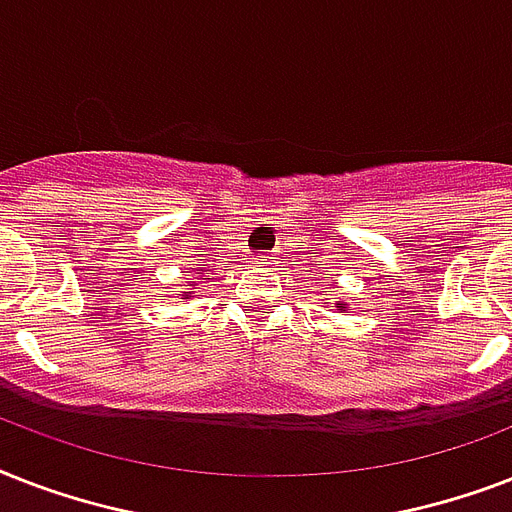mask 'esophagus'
<instances>
[{"label": "esophagus", "instance_id": "1", "mask_svg": "<svg viewBox=\"0 0 512 512\" xmlns=\"http://www.w3.org/2000/svg\"><path fill=\"white\" fill-rule=\"evenodd\" d=\"M255 263L265 265V268H271V265H276V257H273L271 252H260V255H255Z\"/></svg>", "mask_w": 512, "mask_h": 512}]
</instances>
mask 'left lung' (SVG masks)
I'll list each match as a JSON object with an SVG mask.
<instances>
[{"label":"left lung","mask_w":512,"mask_h":512,"mask_svg":"<svg viewBox=\"0 0 512 512\" xmlns=\"http://www.w3.org/2000/svg\"><path fill=\"white\" fill-rule=\"evenodd\" d=\"M340 308H342V305H340Z\"/></svg>","instance_id":"obj_1"}]
</instances>
